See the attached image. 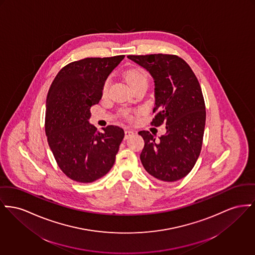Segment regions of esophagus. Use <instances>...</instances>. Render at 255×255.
I'll return each instance as SVG.
<instances>
[{
	"label": "esophagus",
	"instance_id": "1",
	"mask_svg": "<svg viewBox=\"0 0 255 255\" xmlns=\"http://www.w3.org/2000/svg\"><path fill=\"white\" fill-rule=\"evenodd\" d=\"M135 134L134 133V131H131V130H125V136H124V138L125 139H127V138H129L131 135H133Z\"/></svg>",
	"mask_w": 255,
	"mask_h": 255
}]
</instances>
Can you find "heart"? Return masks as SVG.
Instances as JSON below:
<instances>
[{
  "label": "heart",
  "mask_w": 255,
  "mask_h": 255,
  "mask_svg": "<svg viewBox=\"0 0 255 255\" xmlns=\"http://www.w3.org/2000/svg\"><path fill=\"white\" fill-rule=\"evenodd\" d=\"M124 77L128 83V85L133 89L135 86H138L140 84H147L148 82V76L145 73V71H143L140 68H131L128 69L127 71H125ZM110 83L111 80L107 79L103 85V89H102V93L103 95H106L109 91L110 88ZM124 116L126 118H129L128 113H124Z\"/></svg>",
  "instance_id": "b5f03b06"
}]
</instances>
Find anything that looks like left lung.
I'll return each instance as SVG.
<instances>
[{
  "label": "left lung",
  "mask_w": 255,
  "mask_h": 255,
  "mask_svg": "<svg viewBox=\"0 0 255 255\" xmlns=\"http://www.w3.org/2000/svg\"><path fill=\"white\" fill-rule=\"evenodd\" d=\"M152 76L156 113L151 124L165 123L166 133L156 139L139 131L144 140L140 161L154 178L174 182L193 169L202 146L206 112L200 85L192 68L175 55L128 56Z\"/></svg>",
  "instance_id": "left-lung-1"
}]
</instances>
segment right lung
Here are the masks:
<instances>
[{"instance_id":"1","label":"right lung","mask_w":255,"mask_h":255,"mask_svg":"<svg viewBox=\"0 0 255 255\" xmlns=\"http://www.w3.org/2000/svg\"><path fill=\"white\" fill-rule=\"evenodd\" d=\"M124 56L87 58L60 69L46 100L45 132L62 172L80 183H91L113 167L124 137L122 128L103 132L90 124V108L99 103L108 76Z\"/></svg>"}]
</instances>
